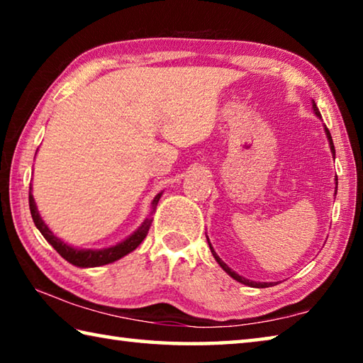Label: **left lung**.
I'll use <instances>...</instances> for the list:
<instances>
[{
	"label": "left lung",
	"instance_id": "obj_1",
	"mask_svg": "<svg viewBox=\"0 0 363 363\" xmlns=\"http://www.w3.org/2000/svg\"><path fill=\"white\" fill-rule=\"evenodd\" d=\"M314 112H315V115L317 116H320V112H318V108H317V106H315V102H314ZM325 133H327V138H328V140H330V147H331V152H333V155H335V145H333V139H331V134H330V131H328V128L325 126ZM336 186H337V179H336ZM210 243V242H208ZM210 248H211V245H210ZM211 253H213V256H214V259L218 261V264L220 267H223L227 274L230 275V277L233 279V280H237V281H240V284H243V285H248V286H255V288H267L269 285H274V284H261V281H251V280H248V279H245V277H242V275H238V274H235L233 272V270L227 266L225 262H223V259H220V257L214 253V250L211 248Z\"/></svg>",
	"mask_w": 363,
	"mask_h": 363
}]
</instances>
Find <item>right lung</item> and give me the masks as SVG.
<instances>
[{
  "label": "right lung",
  "mask_w": 363,
  "mask_h": 363,
  "mask_svg": "<svg viewBox=\"0 0 363 363\" xmlns=\"http://www.w3.org/2000/svg\"><path fill=\"white\" fill-rule=\"evenodd\" d=\"M30 190H32V187H30ZM160 196H162V194H158L152 201V213L155 211ZM28 203H30V213H32L33 223L36 225V229L41 232V235L52 245V248L56 250L65 261H69L70 264H73V266H78V267L104 266V264H110L116 259H120V257H123V256H126L128 253H131V251L136 250L140 245V242L144 240L147 232H149V229H150V224H152L150 219H145L144 224L140 225L139 229L133 233V235L128 237L126 240H123L121 243L115 245V247H112V248L77 250V248H72L70 245L64 243L60 238H57L51 230H49V227L43 223L40 213H38V210H36L32 192H28Z\"/></svg>",
  "instance_id": "1"
}]
</instances>
